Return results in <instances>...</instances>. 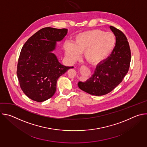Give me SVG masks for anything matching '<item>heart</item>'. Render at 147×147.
<instances>
[{"mask_svg":"<svg viewBox=\"0 0 147 147\" xmlns=\"http://www.w3.org/2000/svg\"><path fill=\"white\" fill-rule=\"evenodd\" d=\"M115 45L116 38L113 34L93 30L77 35L73 44L65 43L64 49L66 56L73 62L80 57V53H84L90 64L96 65L111 55Z\"/></svg>","mask_w":147,"mask_h":147,"instance_id":"b5f03b06","label":"heart"}]
</instances>
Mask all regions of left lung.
I'll return each mask as SVG.
<instances>
[{"instance_id":"1","label":"left lung","mask_w":147,"mask_h":147,"mask_svg":"<svg viewBox=\"0 0 147 147\" xmlns=\"http://www.w3.org/2000/svg\"><path fill=\"white\" fill-rule=\"evenodd\" d=\"M116 36V45L111 55L96 66L92 76L78 86L89 94L101 96L116 88L127 74L131 61V52L127 39L119 30L110 26Z\"/></svg>"}]
</instances>
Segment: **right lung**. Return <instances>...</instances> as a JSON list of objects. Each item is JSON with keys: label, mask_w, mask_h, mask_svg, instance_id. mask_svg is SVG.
I'll list each match as a JSON object with an SVG mask.
<instances>
[{"label": "right lung", "mask_w": 147, "mask_h": 147, "mask_svg": "<svg viewBox=\"0 0 147 147\" xmlns=\"http://www.w3.org/2000/svg\"><path fill=\"white\" fill-rule=\"evenodd\" d=\"M66 28H42L31 36L21 51L17 74L20 87L33 100L40 102L51 98L60 76L70 69L62 65L53 53L56 42L67 34Z\"/></svg>", "instance_id": "right-lung-1"}]
</instances>
